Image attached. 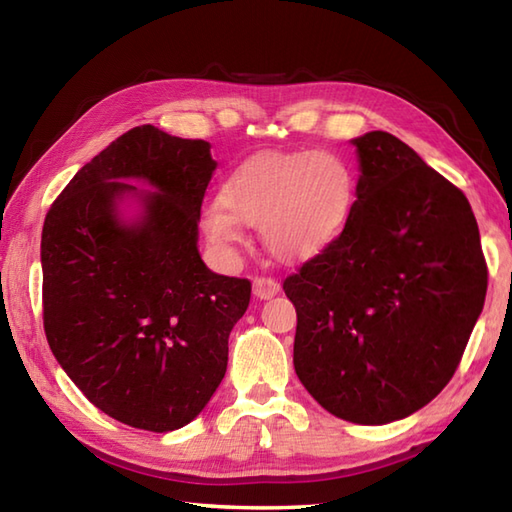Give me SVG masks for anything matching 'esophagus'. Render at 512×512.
<instances>
[{
  "label": "esophagus",
  "mask_w": 512,
  "mask_h": 512,
  "mask_svg": "<svg viewBox=\"0 0 512 512\" xmlns=\"http://www.w3.org/2000/svg\"><path fill=\"white\" fill-rule=\"evenodd\" d=\"M279 292V281L273 277H255L253 279V295L257 299H273Z\"/></svg>",
  "instance_id": "obj_1"
}]
</instances>
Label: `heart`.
Listing matches in <instances>:
<instances>
[{
  "label": "heart",
  "mask_w": 512,
  "mask_h": 512,
  "mask_svg": "<svg viewBox=\"0 0 512 512\" xmlns=\"http://www.w3.org/2000/svg\"><path fill=\"white\" fill-rule=\"evenodd\" d=\"M356 202V176L332 151H277L242 162L220 200L204 206L202 228L215 246L242 242L259 228L270 255L306 262L339 239Z\"/></svg>",
  "instance_id": "b5f03b06"
}]
</instances>
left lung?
<instances>
[{
    "label": "left lung",
    "instance_id": "obj_1",
    "mask_svg": "<svg viewBox=\"0 0 512 512\" xmlns=\"http://www.w3.org/2000/svg\"><path fill=\"white\" fill-rule=\"evenodd\" d=\"M352 143L339 239L284 281L295 372L332 416L387 424L447 387L484 308L488 268L466 195L387 132Z\"/></svg>",
    "mask_w": 512,
    "mask_h": 512
}]
</instances>
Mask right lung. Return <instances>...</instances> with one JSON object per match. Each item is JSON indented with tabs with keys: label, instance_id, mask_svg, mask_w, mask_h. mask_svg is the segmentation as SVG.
Instances as JSON below:
<instances>
[{
	"label": "right lung",
	"instance_id": "1",
	"mask_svg": "<svg viewBox=\"0 0 512 512\" xmlns=\"http://www.w3.org/2000/svg\"><path fill=\"white\" fill-rule=\"evenodd\" d=\"M215 167L206 140L140 125L76 171L43 222L50 350L94 407L134 429L165 433L198 416L248 308L250 281L215 275L198 253ZM125 197L141 202L136 221L117 211Z\"/></svg>",
	"mask_w": 512,
	"mask_h": 512
}]
</instances>
